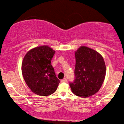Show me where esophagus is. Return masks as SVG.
I'll use <instances>...</instances> for the list:
<instances>
[{
    "instance_id": "esophagus-1",
    "label": "esophagus",
    "mask_w": 124,
    "mask_h": 124,
    "mask_svg": "<svg viewBox=\"0 0 124 124\" xmlns=\"http://www.w3.org/2000/svg\"><path fill=\"white\" fill-rule=\"evenodd\" d=\"M67 82V78H64V79L61 80V82Z\"/></svg>"
}]
</instances>
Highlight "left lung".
I'll use <instances>...</instances> for the list:
<instances>
[{"mask_svg": "<svg viewBox=\"0 0 124 124\" xmlns=\"http://www.w3.org/2000/svg\"><path fill=\"white\" fill-rule=\"evenodd\" d=\"M75 79L70 86L77 96L86 98L99 91L106 77L103 56L94 49L81 46L75 52Z\"/></svg>", "mask_w": 124, "mask_h": 124, "instance_id": "1", "label": "left lung"}]
</instances>
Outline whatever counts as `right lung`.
Returning <instances> with one entry per match:
<instances>
[{
    "mask_svg": "<svg viewBox=\"0 0 124 124\" xmlns=\"http://www.w3.org/2000/svg\"><path fill=\"white\" fill-rule=\"evenodd\" d=\"M55 50L47 45L31 49L26 53L21 65L25 82L35 94L46 96L56 91L60 83L51 60Z\"/></svg>",
    "mask_w": 124,
    "mask_h": 124,
    "instance_id": "1",
    "label": "right lung"
}]
</instances>
